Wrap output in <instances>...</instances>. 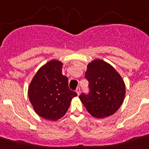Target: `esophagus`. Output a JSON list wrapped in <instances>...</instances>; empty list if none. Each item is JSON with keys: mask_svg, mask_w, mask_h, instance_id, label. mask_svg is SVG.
Returning a JSON list of instances; mask_svg holds the SVG:
<instances>
[{"mask_svg": "<svg viewBox=\"0 0 149 149\" xmlns=\"http://www.w3.org/2000/svg\"><path fill=\"white\" fill-rule=\"evenodd\" d=\"M76 93H77V94H78V95H79L80 92H81V89H80V88L79 87L77 88L76 90Z\"/></svg>", "mask_w": 149, "mask_h": 149, "instance_id": "1", "label": "esophagus"}]
</instances>
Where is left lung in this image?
I'll return each mask as SVG.
<instances>
[{"mask_svg":"<svg viewBox=\"0 0 149 149\" xmlns=\"http://www.w3.org/2000/svg\"><path fill=\"white\" fill-rule=\"evenodd\" d=\"M85 78L89 93H82L79 99L88 112L98 118L113 115L125 96V84L119 73L106 61L96 59L88 64Z\"/></svg>","mask_w":149,"mask_h":149,"instance_id":"left-lung-1","label":"left lung"}]
</instances>
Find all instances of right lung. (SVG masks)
Instances as JSON below:
<instances>
[{
	"label": "right lung",
	"instance_id": "obj_1",
	"mask_svg": "<svg viewBox=\"0 0 149 149\" xmlns=\"http://www.w3.org/2000/svg\"><path fill=\"white\" fill-rule=\"evenodd\" d=\"M62 62L52 60L41 67L28 86V97L36 113L51 121L65 115L71 100L77 96L68 87V78L62 74Z\"/></svg>",
	"mask_w": 149,
	"mask_h": 149
}]
</instances>
